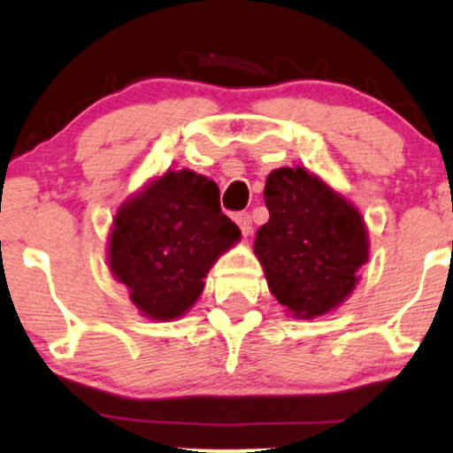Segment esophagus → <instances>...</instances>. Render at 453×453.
<instances>
[{
  "label": "esophagus",
  "mask_w": 453,
  "mask_h": 453,
  "mask_svg": "<svg viewBox=\"0 0 453 453\" xmlns=\"http://www.w3.org/2000/svg\"><path fill=\"white\" fill-rule=\"evenodd\" d=\"M234 221H236V226L241 227V232L244 234V236H249V232H251V215L249 212H236L234 215Z\"/></svg>",
  "instance_id": "34e87169"
}]
</instances>
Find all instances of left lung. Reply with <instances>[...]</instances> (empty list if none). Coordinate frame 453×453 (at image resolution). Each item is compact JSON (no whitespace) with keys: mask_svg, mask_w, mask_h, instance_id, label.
Masks as SVG:
<instances>
[{"mask_svg":"<svg viewBox=\"0 0 453 453\" xmlns=\"http://www.w3.org/2000/svg\"><path fill=\"white\" fill-rule=\"evenodd\" d=\"M264 202L270 219L256 234V256L279 304L304 319L339 306L368 259L356 206L304 168L270 173Z\"/></svg>","mask_w":453,"mask_h":453,"instance_id":"1","label":"left lung"}]
</instances>
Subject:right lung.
I'll return each instance as SVG.
<instances>
[{
	"instance_id": "add662e5",
	"label": "right lung",
	"mask_w": 453,
	"mask_h": 453,
	"mask_svg": "<svg viewBox=\"0 0 453 453\" xmlns=\"http://www.w3.org/2000/svg\"><path fill=\"white\" fill-rule=\"evenodd\" d=\"M241 230L221 212L219 187L206 176L165 173L114 215L108 266L150 319H176Z\"/></svg>"
}]
</instances>
